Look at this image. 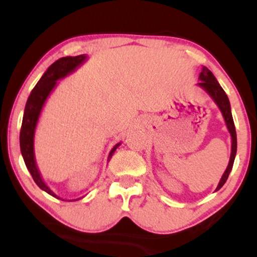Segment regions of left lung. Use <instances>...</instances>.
I'll list each match as a JSON object with an SVG mask.
<instances>
[{
	"label": "left lung",
	"instance_id": "obj_1",
	"mask_svg": "<svg viewBox=\"0 0 257 257\" xmlns=\"http://www.w3.org/2000/svg\"><path fill=\"white\" fill-rule=\"evenodd\" d=\"M199 79L200 82L199 83H197V85L202 88V89L204 90L211 99H213L215 104L217 105V107H219L221 113H222L223 119H225L227 129H228L229 134H231V140H232L231 157H229L228 166H227L223 175L221 176L219 185H217L216 190H215V191H219L220 188L225 185L226 180L228 178L229 173H231L233 168V163H234L235 155H237V134H235V126H234V122H233L229 100L227 98L225 90L222 89V87H221L219 82H217V79L215 78L213 72H211L208 67L203 66L202 72L199 73Z\"/></svg>",
	"mask_w": 257,
	"mask_h": 257
}]
</instances>
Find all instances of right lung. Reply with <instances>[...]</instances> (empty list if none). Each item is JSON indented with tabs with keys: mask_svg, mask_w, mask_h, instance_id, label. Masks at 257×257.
<instances>
[{
	"mask_svg": "<svg viewBox=\"0 0 257 257\" xmlns=\"http://www.w3.org/2000/svg\"><path fill=\"white\" fill-rule=\"evenodd\" d=\"M87 59L88 57L85 54L77 55V57H65L59 59V60L53 63L47 69V71L43 73L42 77L40 78V81L35 85L30 96H29L28 101H26L24 116H23L22 129H20V151H22L25 166L28 168L29 172H30L32 179H34V181L36 182V185L41 190H43L44 192H47L48 194H51V196L55 197V198L61 200L65 199L57 196L47 186L46 182L43 181L40 170H38L36 158H35V132H36V126L43 106L46 104L48 96L51 95L52 91L57 87L59 79H63L66 76H69L70 73L75 72L82 64H84V61H87ZM119 145L120 143L113 146V149L111 150L110 155L107 157V162H110L112 155H113ZM78 199L81 198L72 200Z\"/></svg>",
	"mask_w": 257,
	"mask_h": 257,
	"instance_id": "1",
	"label": "right lung"
}]
</instances>
